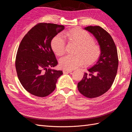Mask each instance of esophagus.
Listing matches in <instances>:
<instances>
[{
  "mask_svg": "<svg viewBox=\"0 0 132 132\" xmlns=\"http://www.w3.org/2000/svg\"><path fill=\"white\" fill-rule=\"evenodd\" d=\"M72 70H66V69H64L63 70V72L64 74H67V73H71Z\"/></svg>",
  "mask_w": 132,
  "mask_h": 132,
  "instance_id": "34e87169",
  "label": "esophagus"
}]
</instances>
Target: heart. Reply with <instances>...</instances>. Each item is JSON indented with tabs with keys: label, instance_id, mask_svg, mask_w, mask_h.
<instances>
[{
	"label": "heart",
	"instance_id": "b5f03b06",
	"mask_svg": "<svg viewBox=\"0 0 132 132\" xmlns=\"http://www.w3.org/2000/svg\"><path fill=\"white\" fill-rule=\"evenodd\" d=\"M69 41L78 45L76 56L67 55L60 59L59 65L62 69L73 70L85 63L91 65L96 62L101 54V48L94 42L93 37L85 30L74 29L68 31L64 34ZM65 43L61 35H57L52 39L51 46L55 54L62 56L65 53Z\"/></svg>",
	"mask_w": 132,
	"mask_h": 132
}]
</instances>
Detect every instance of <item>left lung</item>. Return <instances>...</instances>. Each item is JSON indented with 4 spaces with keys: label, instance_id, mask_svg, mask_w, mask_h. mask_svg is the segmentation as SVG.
Here are the masks:
<instances>
[{
    "label": "left lung",
    "instance_id": "obj_1",
    "mask_svg": "<svg viewBox=\"0 0 132 132\" xmlns=\"http://www.w3.org/2000/svg\"><path fill=\"white\" fill-rule=\"evenodd\" d=\"M84 29L93 35L101 48V54L93 66L87 69L78 89L82 95L95 98L110 89L116 76L118 59L116 46L111 35L98 26H87Z\"/></svg>",
    "mask_w": 132,
    "mask_h": 132
}]
</instances>
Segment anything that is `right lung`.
<instances>
[{"mask_svg":"<svg viewBox=\"0 0 132 132\" xmlns=\"http://www.w3.org/2000/svg\"><path fill=\"white\" fill-rule=\"evenodd\" d=\"M65 27L40 23L26 34L20 44L15 67L20 82L35 96L43 97L55 90L62 70L53 69L58 64L51 48V41Z\"/></svg>","mask_w":132,"mask_h":132,"instance_id":"add662e5","label":"right lung"}]
</instances>
